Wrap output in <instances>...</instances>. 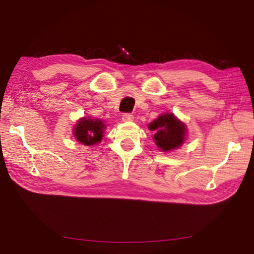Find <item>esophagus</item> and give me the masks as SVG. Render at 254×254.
<instances>
[{
  "mask_svg": "<svg viewBox=\"0 0 254 254\" xmlns=\"http://www.w3.org/2000/svg\"><path fill=\"white\" fill-rule=\"evenodd\" d=\"M122 120L124 122H132L133 120H134V117H133V115L130 113H126L122 115Z\"/></svg>",
  "mask_w": 254,
  "mask_h": 254,
  "instance_id": "1",
  "label": "esophagus"
}]
</instances>
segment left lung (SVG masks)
Returning a JSON list of instances; mask_svg holds the SVG:
<instances>
[{"instance_id": "left-lung-1", "label": "left lung", "mask_w": 254, "mask_h": 254, "mask_svg": "<svg viewBox=\"0 0 254 254\" xmlns=\"http://www.w3.org/2000/svg\"><path fill=\"white\" fill-rule=\"evenodd\" d=\"M149 130L153 131V141L159 150L169 152L180 148L187 137V127L175 117L174 113H163L149 123Z\"/></svg>"}]
</instances>
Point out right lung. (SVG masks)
<instances>
[{"label":"right lung","instance_id":"1","mask_svg":"<svg viewBox=\"0 0 254 254\" xmlns=\"http://www.w3.org/2000/svg\"><path fill=\"white\" fill-rule=\"evenodd\" d=\"M105 128L106 124H104L102 120L84 117L76 122L72 128V134L81 144L95 145L102 141Z\"/></svg>","mask_w":254,"mask_h":254}]
</instances>
